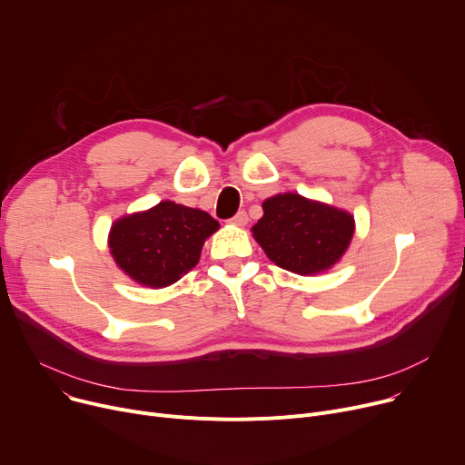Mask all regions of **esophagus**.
Instances as JSON below:
<instances>
[{
  "mask_svg": "<svg viewBox=\"0 0 465 465\" xmlns=\"http://www.w3.org/2000/svg\"><path fill=\"white\" fill-rule=\"evenodd\" d=\"M230 223L235 224V226H244L246 223H249V216H246L244 211H239V213H235V214L232 216Z\"/></svg>",
  "mask_w": 465,
  "mask_h": 465,
  "instance_id": "34e87169",
  "label": "esophagus"
}]
</instances>
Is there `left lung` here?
Listing matches in <instances>:
<instances>
[{
  "mask_svg": "<svg viewBox=\"0 0 465 465\" xmlns=\"http://www.w3.org/2000/svg\"><path fill=\"white\" fill-rule=\"evenodd\" d=\"M353 230L350 213L286 193L263 202V216L252 233L278 267L314 274L342 258Z\"/></svg>",
  "mask_w": 465,
  "mask_h": 465,
  "instance_id": "8db88e82",
  "label": "left lung"
}]
</instances>
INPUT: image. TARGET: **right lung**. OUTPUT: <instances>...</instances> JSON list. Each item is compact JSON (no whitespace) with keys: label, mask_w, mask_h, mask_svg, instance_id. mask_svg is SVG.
<instances>
[{"label":"right lung","mask_w":465,"mask_h":465,"mask_svg":"<svg viewBox=\"0 0 465 465\" xmlns=\"http://www.w3.org/2000/svg\"><path fill=\"white\" fill-rule=\"evenodd\" d=\"M216 230L219 223L209 213L161 202L117 221L110 232V252L133 281L164 288L196 267L203 241Z\"/></svg>","instance_id":"add662e5"}]
</instances>
